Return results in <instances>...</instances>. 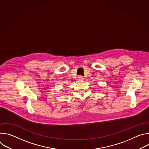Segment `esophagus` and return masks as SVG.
Listing matches in <instances>:
<instances>
[{
  "label": "esophagus",
  "instance_id": "1",
  "mask_svg": "<svg viewBox=\"0 0 149 149\" xmlns=\"http://www.w3.org/2000/svg\"><path fill=\"white\" fill-rule=\"evenodd\" d=\"M78 80H82V79H84V77H82V76H78Z\"/></svg>",
  "mask_w": 149,
  "mask_h": 149
}]
</instances>
